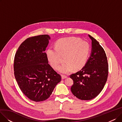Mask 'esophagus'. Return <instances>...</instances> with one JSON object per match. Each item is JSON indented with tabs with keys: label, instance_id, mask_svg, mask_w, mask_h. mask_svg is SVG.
<instances>
[{
	"label": "esophagus",
	"instance_id": "34e87169",
	"mask_svg": "<svg viewBox=\"0 0 122 122\" xmlns=\"http://www.w3.org/2000/svg\"><path fill=\"white\" fill-rule=\"evenodd\" d=\"M61 76H62V80H64V79L67 78V76H65V75H62Z\"/></svg>",
	"mask_w": 122,
	"mask_h": 122
}]
</instances>
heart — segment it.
Returning a JSON list of instances; mask_svg holds the SVG:
<instances>
[{
    "label": "heart",
    "instance_id": "obj_1",
    "mask_svg": "<svg viewBox=\"0 0 122 122\" xmlns=\"http://www.w3.org/2000/svg\"><path fill=\"white\" fill-rule=\"evenodd\" d=\"M91 52V46L86 41L76 37L62 38L55 44V48H49L46 51L48 60L54 69L59 68L62 57L65 61L60 67L59 71L68 74L74 69L80 70L87 62Z\"/></svg>",
    "mask_w": 122,
    "mask_h": 122
}]
</instances>
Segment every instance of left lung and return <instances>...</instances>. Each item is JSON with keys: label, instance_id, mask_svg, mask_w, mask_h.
Segmentation results:
<instances>
[{"label": "left lung", "instance_id": "obj_1", "mask_svg": "<svg viewBox=\"0 0 122 122\" xmlns=\"http://www.w3.org/2000/svg\"><path fill=\"white\" fill-rule=\"evenodd\" d=\"M91 55L80 71L70 76L74 81L71 90L78 98L91 100L100 93L107 80L108 64L104 49L91 36Z\"/></svg>", "mask_w": 122, "mask_h": 122}]
</instances>
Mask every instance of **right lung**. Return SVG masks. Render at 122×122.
<instances>
[{
    "instance_id": "add662e5",
    "label": "right lung",
    "mask_w": 122,
    "mask_h": 122,
    "mask_svg": "<svg viewBox=\"0 0 122 122\" xmlns=\"http://www.w3.org/2000/svg\"><path fill=\"white\" fill-rule=\"evenodd\" d=\"M50 39L47 35L27 38L14 57V76L18 85L28 98L35 102L48 98L61 81L60 75L48 64L45 52Z\"/></svg>"
}]
</instances>
